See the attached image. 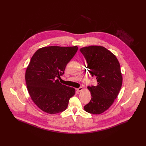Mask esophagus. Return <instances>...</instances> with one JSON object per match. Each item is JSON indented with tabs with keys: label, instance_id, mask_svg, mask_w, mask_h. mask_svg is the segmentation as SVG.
Here are the masks:
<instances>
[{
	"label": "esophagus",
	"instance_id": "34e87169",
	"mask_svg": "<svg viewBox=\"0 0 146 146\" xmlns=\"http://www.w3.org/2000/svg\"><path fill=\"white\" fill-rule=\"evenodd\" d=\"M83 90V87H80V88H79L76 89V90L78 92H80V91H82Z\"/></svg>",
	"mask_w": 146,
	"mask_h": 146
}]
</instances>
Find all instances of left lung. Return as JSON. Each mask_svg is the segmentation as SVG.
<instances>
[{
  "label": "left lung",
  "mask_w": 146,
  "mask_h": 146,
  "mask_svg": "<svg viewBox=\"0 0 146 146\" xmlns=\"http://www.w3.org/2000/svg\"><path fill=\"white\" fill-rule=\"evenodd\" d=\"M90 69L92 76H96V86H88L91 100L84 107L86 112L100 114L113 104L120 90L123 78L116 56L101 46H90L80 49Z\"/></svg>",
  "instance_id": "left-lung-1"
}]
</instances>
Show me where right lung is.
<instances>
[{
    "label": "right lung",
    "mask_w": 146,
    "mask_h": 146,
    "mask_svg": "<svg viewBox=\"0 0 146 146\" xmlns=\"http://www.w3.org/2000/svg\"><path fill=\"white\" fill-rule=\"evenodd\" d=\"M77 46H51L38 49L26 71L28 93L41 110L49 114L65 111L76 90L60 83L67 63L78 51Z\"/></svg>",
    "instance_id": "obj_1"
}]
</instances>
